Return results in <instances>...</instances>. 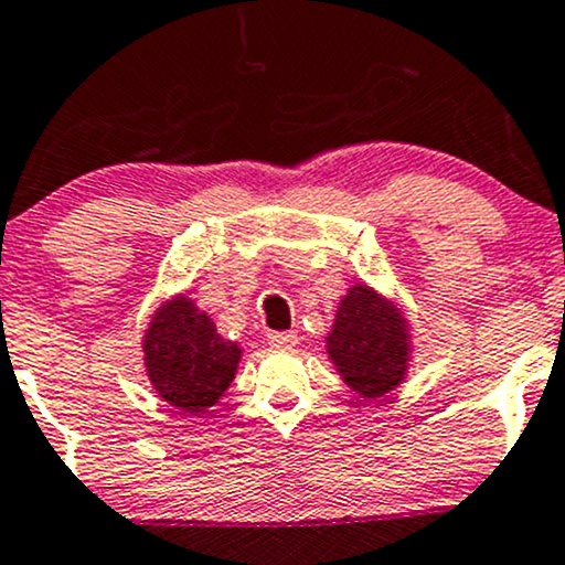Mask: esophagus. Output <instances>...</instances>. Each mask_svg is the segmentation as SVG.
<instances>
[{
  "mask_svg": "<svg viewBox=\"0 0 565 565\" xmlns=\"http://www.w3.org/2000/svg\"><path fill=\"white\" fill-rule=\"evenodd\" d=\"M266 341H269L275 350H290V347L299 344V333L296 331H271L266 335Z\"/></svg>",
  "mask_w": 565,
  "mask_h": 565,
  "instance_id": "34e87169",
  "label": "esophagus"
}]
</instances>
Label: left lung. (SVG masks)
I'll use <instances>...</instances> for the list:
<instances>
[{
	"label": "left lung",
	"instance_id": "8db88e82",
	"mask_svg": "<svg viewBox=\"0 0 565 565\" xmlns=\"http://www.w3.org/2000/svg\"><path fill=\"white\" fill-rule=\"evenodd\" d=\"M328 354L354 392L382 397L405 376L408 326L390 301L367 285H354L339 303Z\"/></svg>",
	"mask_w": 565,
	"mask_h": 565
}]
</instances>
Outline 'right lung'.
<instances>
[{"instance_id": "1", "label": "right lung", "mask_w": 565, "mask_h": 565, "mask_svg": "<svg viewBox=\"0 0 565 565\" xmlns=\"http://www.w3.org/2000/svg\"><path fill=\"white\" fill-rule=\"evenodd\" d=\"M146 373L170 405L202 414L232 384L239 347L221 339L211 317L179 296L149 322L143 341Z\"/></svg>"}]
</instances>
